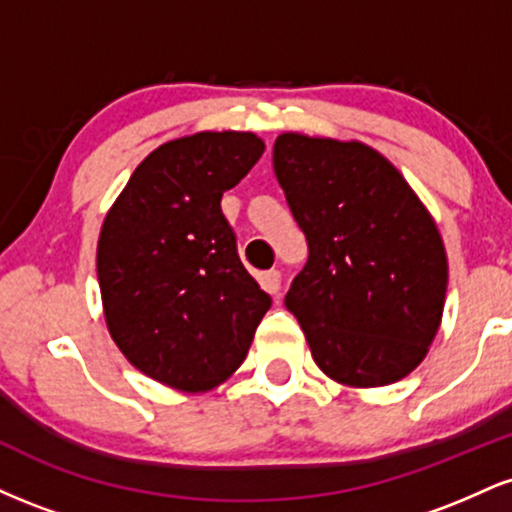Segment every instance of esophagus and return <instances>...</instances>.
<instances>
[{"label":"esophagus","instance_id":"obj_1","mask_svg":"<svg viewBox=\"0 0 512 512\" xmlns=\"http://www.w3.org/2000/svg\"><path fill=\"white\" fill-rule=\"evenodd\" d=\"M260 284H262L264 291L276 296V293H279V289H281V272H279V269H269V272H262L260 274Z\"/></svg>","mask_w":512,"mask_h":512}]
</instances>
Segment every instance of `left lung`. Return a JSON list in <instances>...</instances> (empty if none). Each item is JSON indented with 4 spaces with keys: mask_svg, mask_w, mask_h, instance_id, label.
<instances>
[{
    "mask_svg": "<svg viewBox=\"0 0 512 512\" xmlns=\"http://www.w3.org/2000/svg\"><path fill=\"white\" fill-rule=\"evenodd\" d=\"M274 173L308 240L284 303L322 373L390 385L424 361L448 289L440 233L399 170L361 142L281 134Z\"/></svg>",
    "mask_w": 512,
    "mask_h": 512,
    "instance_id": "obj_1",
    "label": "left lung"
}]
</instances>
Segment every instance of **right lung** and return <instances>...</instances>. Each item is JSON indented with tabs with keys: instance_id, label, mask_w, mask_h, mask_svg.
I'll return each instance as SVG.
<instances>
[{
	"instance_id": "1",
	"label": "right lung",
	"mask_w": 512,
	"mask_h": 512,
	"mask_svg": "<svg viewBox=\"0 0 512 512\" xmlns=\"http://www.w3.org/2000/svg\"><path fill=\"white\" fill-rule=\"evenodd\" d=\"M262 151L250 132L158 146L105 216L96 267L110 337L134 368L175 390L223 383L272 305L221 211L223 192Z\"/></svg>"
}]
</instances>
